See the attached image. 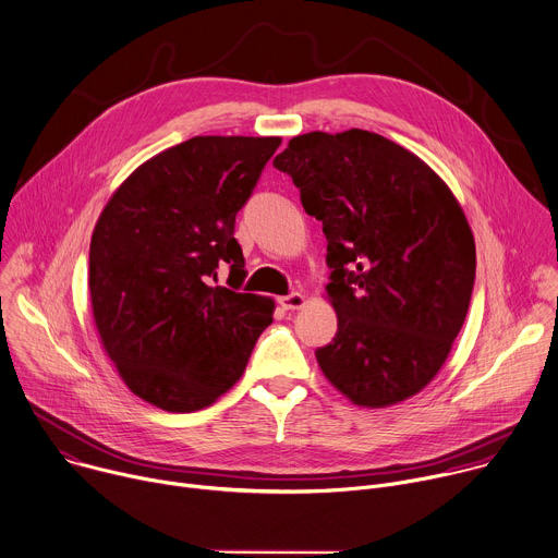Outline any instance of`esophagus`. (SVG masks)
<instances>
[{"label":"esophagus","mask_w":558,"mask_h":558,"mask_svg":"<svg viewBox=\"0 0 558 558\" xmlns=\"http://www.w3.org/2000/svg\"><path fill=\"white\" fill-rule=\"evenodd\" d=\"M278 302H280V306H282V308H287V311H295V308H302V306H304V295H302V293H298V291H293V293H289V295L278 298Z\"/></svg>","instance_id":"1"}]
</instances>
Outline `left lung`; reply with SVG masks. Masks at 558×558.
I'll return each instance as SVG.
<instances>
[{
	"label": "left lung",
	"instance_id": "obj_1",
	"mask_svg": "<svg viewBox=\"0 0 558 558\" xmlns=\"http://www.w3.org/2000/svg\"><path fill=\"white\" fill-rule=\"evenodd\" d=\"M326 234L337 332L315 350L352 403L421 392L458 337L475 282V241L447 183L414 153L361 129L304 133L276 155Z\"/></svg>",
	"mask_w": 558,
	"mask_h": 558
}]
</instances>
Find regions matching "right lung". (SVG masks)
Returning <instances> with one entry per match:
<instances>
[{
    "label": "right lung",
    "instance_id": "obj_1",
    "mask_svg": "<svg viewBox=\"0 0 558 558\" xmlns=\"http://www.w3.org/2000/svg\"><path fill=\"white\" fill-rule=\"evenodd\" d=\"M280 137L197 135L144 161L89 245L102 345L133 395L166 412L215 403L243 375L274 300L241 293L234 226ZM231 269L230 288L216 284Z\"/></svg>",
    "mask_w": 558,
    "mask_h": 558
}]
</instances>
